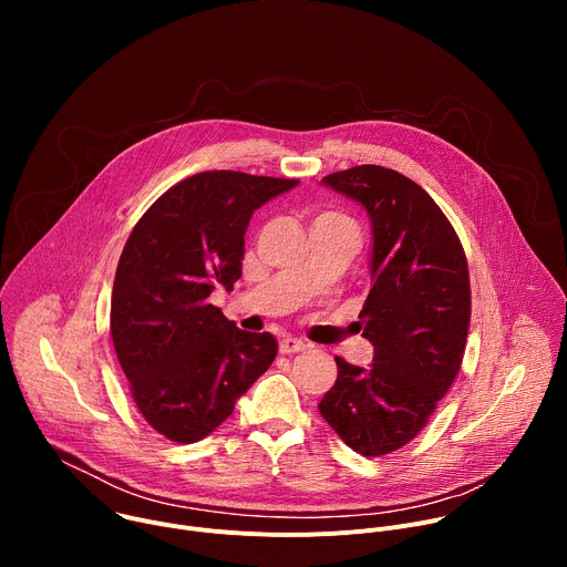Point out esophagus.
<instances>
[{"instance_id": "obj_1", "label": "esophagus", "mask_w": 567, "mask_h": 567, "mask_svg": "<svg viewBox=\"0 0 567 567\" xmlns=\"http://www.w3.org/2000/svg\"><path fill=\"white\" fill-rule=\"evenodd\" d=\"M307 346L300 341V339H291V337H285L280 341V354H296V352H302Z\"/></svg>"}]
</instances>
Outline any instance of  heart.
I'll return each mask as SVG.
<instances>
[{"label":"heart","mask_w":567,"mask_h":567,"mask_svg":"<svg viewBox=\"0 0 567 567\" xmlns=\"http://www.w3.org/2000/svg\"><path fill=\"white\" fill-rule=\"evenodd\" d=\"M320 217H341V215H334V213H322Z\"/></svg>","instance_id":"obj_1"}]
</instances>
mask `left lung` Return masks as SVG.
<instances>
[{
  "label": "left lung",
  "instance_id": "obj_1",
  "mask_svg": "<svg viewBox=\"0 0 567 567\" xmlns=\"http://www.w3.org/2000/svg\"><path fill=\"white\" fill-rule=\"evenodd\" d=\"M322 184L370 215L372 287L359 318L374 357L370 368L337 357L339 377L318 411L352 451L377 457L409 444L457 377L471 320L468 267L451 221L413 179L357 166Z\"/></svg>",
  "mask_w": 567,
  "mask_h": 567
}]
</instances>
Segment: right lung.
<instances>
[{
	"label": "right lung",
	"instance_id": "obj_1",
	"mask_svg": "<svg viewBox=\"0 0 567 567\" xmlns=\"http://www.w3.org/2000/svg\"><path fill=\"white\" fill-rule=\"evenodd\" d=\"M296 184L233 171L193 175L161 195L125 241L112 341L136 409L173 442L213 433L278 354L274 334L235 328L208 296L239 280L254 210Z\"/></svg>",
	"mask_w": 567,
	"mask_h": 567
}]
</instances>
